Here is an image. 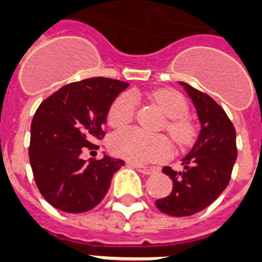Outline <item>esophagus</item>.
Instances as JSON below:
<instances>
[{"instance_id": "obj_1", "label": "esophagus", "mask_w": 262, "mask_h": 262, "mask_svg": "<svg viewBox=\"0 0 262 262\" xmlns=\"http://www.w3.org/2000/svg\"><path fill=\"white\" fill-rule=\"evenodd\" d=\"M132 167H135L136 170H139L140 173H143V174H152L155 173V169L154 167H148V166H144V165H136V163H129Z\"/></svg>"}]
</instances>
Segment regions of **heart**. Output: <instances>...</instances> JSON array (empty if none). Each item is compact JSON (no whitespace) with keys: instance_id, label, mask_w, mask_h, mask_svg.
Returning a JSON list of instances; mask_svg holds the SVG:
<instances>
[{"instance_id":"1","label":"heart","mask_w":262,"mask_h":262,"mask_svg":"<svg viewBox=\"0 0 262 262\" xmlns=\"http://www.w3.org/2000/svg\"><path fill=\"white\" fill-rule=\"evenodd\" d=\"M151 99L157 103L167 119L165 130L180 145L188 144L192 140L193 129L188 119L187 100L174 89H161L154 92ZM139 107L137 97L133 93H122L114 100L108 110V123L114 127L126 126L136 117ZM110 149L114 155L133 163H154L166 161L171 155L170 143L166 137L148 135L145 132L130 127L114 133L110 139Z\"/></svg>"}]
</instances>
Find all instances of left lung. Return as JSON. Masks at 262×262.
I'll return each instance as SVG.
<instances>
[{
    "instance_id": "left-lung-1",
    "label": "left lung",
    "mask_w": 262,
    "mask_h": 262,
    "mask_svg": "<svg viewBox=\"0 0 262 262\" xmlns=\"http://www.w3.org/2000/svg\"><path fill=\"white\" fill-rule=\"evenodd\" d=\"M180 83L196 108L201 132L192 149L183 158L184 170L176 171L169 166L162 169L173 181V189L155 205L162 213L185 217L206 209L227 188L237 148L236 132L223 107L206 93Z\"/></svg>"
}]
</instances>
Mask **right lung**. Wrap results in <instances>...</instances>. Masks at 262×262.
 I'll return each instance as SVG.
<instances>
[{
    "label": "right lung",
    "mask_w": 262,
    "mask_h": 262,
    "mask_svg": "<svg viewBox=\"0 0 262 262\" xmlns=\"http://www.w3.org/2000/svg\"><path fill=\"white\" fill-rule=\"evenodd\" d=\"M129 83L111 78H88L60 88L39 104L30 137L34 180L45 201L59 210L83 213L97 206L108 191L122 159L104 155L85 161V148L104 137L108 110Z\"/></svg>",
    "instance_id": "1"
}]
</instances>
